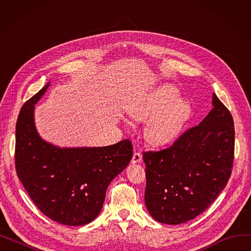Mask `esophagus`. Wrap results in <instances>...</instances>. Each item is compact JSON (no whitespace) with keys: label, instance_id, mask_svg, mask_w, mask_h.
<instances>
[{"label":"esophagus","instance_id":"1","mask_svg":"<svg viewBox=\"0 0 251 251\" xmlns=\"http://www.w3.org/2000/svg\"><path fill=\"white\" fill-rule=\"evenodd\" d=\"M141 160H142V155H141V153L140 152H134L133 153V156H132V164H138V163H140L141 162Z\"/></svg>","mask_w":251,"mask_h":251}]
</instances>
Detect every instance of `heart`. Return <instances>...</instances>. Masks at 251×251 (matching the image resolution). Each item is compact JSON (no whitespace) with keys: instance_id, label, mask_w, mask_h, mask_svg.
<instances>
[{"instance_id":"heart-1","label":"heart","mask_w":251,"mask_h":251,"mask_svg":"<svg viewBox=\"0 0 251 251\" xmlns=\"http://www.w3.org/2000/svg\"><path fill=\"white\" fill-rule=\"evenodd\" d=\"M137 122L146 121L144 136L153 147H163L174 141L191 114V104L179 98L172 85L163 84L144 94L127 110Z\"/></svg>"}]
</instances>
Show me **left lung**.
<instances>
[{
	"instance_id": "1",
	"label": "left lung",
	"mask_w": 251,
	"mask_h": 251,
	"mask_svg": "<svg viewBox=\"0 0 251 251\" xmlns=\"http://www.w3.org/2000/svg\"><path fill=\"white\" fill-rule=\"evenodd\" d=\"M213 109L172 147L143 152L151 216L168 225L193 220L226 187L234 160V122L213 94Z\"/></svg>"
}]
</instances>
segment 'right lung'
<instances>
[{
    "instance_id": "1",
    "label": "right lung",
    "mask_w": 251,
    "mask_h": 251,
    "mask_svg": "<svg viewBox=\"0 0 251 251\" xmlns=\"http://www.w3.org/2000/svg\"><path fill=\"white\" fill-rule=\"evenodd\" d=\"M50 84L19 113L16 172L43 214L62 225L82 226L100 215L110 183L132 159V146L125 139L101 148H60L43 139L35 127L34 109Z\"/></svg>"
}]
</instances>
